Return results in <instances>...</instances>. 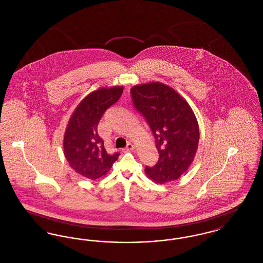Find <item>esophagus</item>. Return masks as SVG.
Instances as JSON below:
<instances>
[{"label":"esophagus","mask_w":263,"mask_h":263,"mask_svg":"<svg viewBox=\"0 0 263 263\" xmlns=\"http://www.w3.org/2000/svg\"><path fill=\"white\" fill-rule=\"evenodd\" d=\"M134 148H135V147H134V145H133V144H131V143H128L124 150H125V152H128V151L134 150Z\"/></svg>","instance_id":"34e87169"}]
</instances>
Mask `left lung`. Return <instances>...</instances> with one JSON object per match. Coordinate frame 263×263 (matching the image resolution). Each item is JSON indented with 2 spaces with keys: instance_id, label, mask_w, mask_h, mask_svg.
I'll return each instance as SVG.
<instances>
[{
  "instance_id": "8db88e82",
  "label": "left lung",
  "mask_w": 263,
  "mask_h": 263,
  "mask_svg": "<svg viewBox=\"0 0 263 263\" xmlns=\"http://www.w3.org/2000/svg\"><path fill=\"white\" fill-rule=\"evenodd\" d=\"M134 107L151 127L159 161L146 166L148 177L157 183L178 179L194 160L199 127L187 101L174 88L159 82L134 86L130 90Z\"/></svg>"
}]
</instances>
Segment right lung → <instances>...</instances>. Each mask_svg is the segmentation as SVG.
<instances>
[{
  "instance_id": "1",
  "label": "right lung",
  "mask_w": 263,
  "mask_h": 263,
  "mask_svg": "<svg viewBox=\"0 0 263 263\" xmlns=\"http://www.w3.org/2000/svg\"><path fill=\"white\" fill-rule=\"evenodd\" d=\"M123 92V87L101 88L90 92L72 114L64 135V155L77 174L97 179L107 174L119 154H108L98 134L100 118Z\"/></svg>"
}]
</instances>
